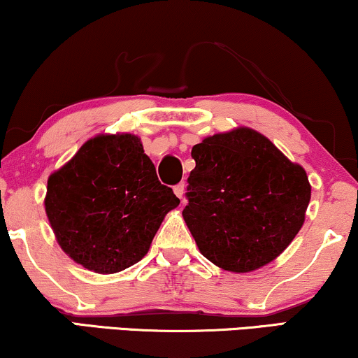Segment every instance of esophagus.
<instances>
[{"mask_svg": "<svg viewBox=\"0 0 358 358\" xmlns=\"http://www.w3.org/2000/svg\"><path fill=\"white\" fill-rule=\"evenodd\" d=\"M173 192L176 196L180 198V200H183V194H185V183H178L176 187L173 188Z\"/></svg>", "mask_w": 358, "mask_h": 358, "instance_id": "obj_1", "label": "esophagus"}]
</instances>
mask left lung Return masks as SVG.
<instances>
[{
    "instance_id": "obj_1",
    "label": "left lung",
    "mask_w": 358,
    "mask_h": 358,
    "mask_svg": "<svg viewBox=\"0 0 358 358\" xmlns=\"http://www.w3.org/2000/svg\"><path fill=\"white\" fill-rule=\"evenodd\" d=\"M192 157L183 220L201 255L238 274L274 261L306 221V170L250 127L203 138Z\"/></svg>"
}]
</instances>
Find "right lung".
Segmentation results:
<instances>
[{"mask_svg":"<svg viewBox=\"0 0 358 358\" xmlns=\"http://www.w3.org/2000/svg\"><path fill=\"white\" fill-rule=\"evenodd\" d=\"M178 205L134 134L89 138L49 175L44 198L61 250L97 274L120 273L142 259Z\"/></svg>","mask_w":358,"mask_h":358,"instance_id":"1","label":"right lung"}]
</instances>
